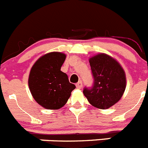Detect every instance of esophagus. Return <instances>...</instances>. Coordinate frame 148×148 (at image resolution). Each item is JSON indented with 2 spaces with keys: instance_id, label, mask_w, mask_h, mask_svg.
I'll return each instance as SVG.
<instances>
[{
  "instance_id": "esophagus-1",
  "label": "esophagus",
  "mask_w": 148,
  "mask_h": 148,
  "mask_svg": "<svg viewBox=\"0 0 148 148\" xmlns=\"http://www.w3.org/2000/svg\"><path fill=\"white\" fill-rule=\"evenodd\" d=\"M82 86H83V83H82L81 81L78 82V83L76 84V87H77V88H78V89H80V88H82Z\"/></svg>"
}]
</instances>
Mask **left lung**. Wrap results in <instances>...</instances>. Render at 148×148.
<instances>
[{"instance_id":"8db88e82","label":"left lung","mask_w":148,"mask_h":148,"mask_svg":"<svg viewBox=\"0 0 148 148\" xmlns=\"http://www.w3.org/2000/svg\"><path fill=\"white\" fill-rule=\"evenodd\" d=\"M90 66L94 77L91 89L84 88L83 95L90 104L106 110L120 101L127 86L125 71L119 62L106 53L90 57Z\"/></svg>"}]
</instances>
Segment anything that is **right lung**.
<instances>
[{
    "label": "right lung",
    "mask_w": 148,
    "mask_h": 148,
    "mask_svg": "<svg viewBox=\"0 0 148 148\" xmlns=\"http://www.w3.org/2000/svg\"><path fill=\"white\" fill-rule=\"evenodd\" d=\"M66 55L50 52L36 61L29 71L28 86L32 96L47 110H59L65 104L76 86L61 71Z\"/></svg>",
    "instance_id": "1"
}]
</instances>
